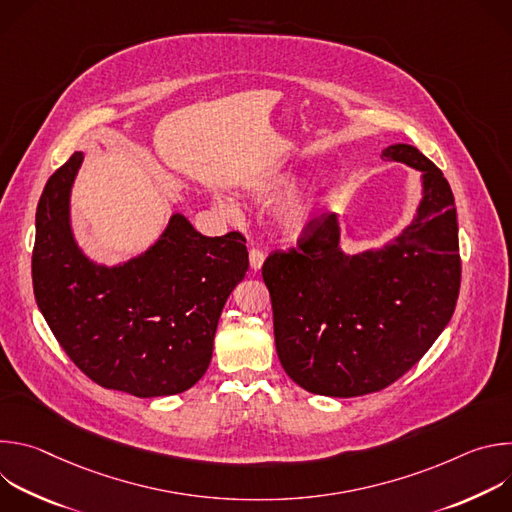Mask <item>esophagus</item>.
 <instances>
[{"mask_svg":"<svg viewBox=\"0 0 512 512\" xmlns=\"http://www.w3.org/2000/svg\"><path fill=\"white\" fill-rule=\"evenodd\" d=\"M263 261H265V253L261 251V249H251L249 251V263H251V269H255V271H259L261 267H263Z\"/></svg>","mask_w":512,"mask_h":512,"instance_id":"obj_1","label":"esophagus"}]
</instances>
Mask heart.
<instances>
[{
	"instance_id": "heart-1",
	"label": "heart",
	"mask_w": 512,
	"mask_h": 512,
	"mask_svg": "<svg viewBox=\"0 0 512 512\" xmlns=\"http://www.w3.org/2000/svg\"><path fill=\"white\" fill-rule=\"evenodd\" d=\"M294 184H296V180L291 176H269L251 186V196L257 202H271V200L279 198L281 194H285L287 190L294 188ZM218 206H221L225 212L233 210V206L225 200L218 202ZM312 214H314V200L306 198V196H298V198H291L289 202H285L279 208L277 223H279L281 231H285L289 235H300L310 225Z\"/></svg>"
}]
</instances>
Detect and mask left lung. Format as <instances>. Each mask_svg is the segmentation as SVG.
<instances>
[{"instance_id":"8db88e82","label":"left lung","mask_w":512,"mask_h":512,"mask_svg":"<svg viewBox=\"0 0 512 512\" xmlns=\"http://www.w3.org/2000/svg\"><path fill=\"white\" fill-rule=\"evenodd\" d=\"M381 158L421 172L409 227L381 249L348 255L338 214L304 229L298 247L273 251L263 281L283 371L302 389L358 397L403 377L448 326L460 294L454 194L442 170L409 143Z\"/></svg>"}]
</instances>
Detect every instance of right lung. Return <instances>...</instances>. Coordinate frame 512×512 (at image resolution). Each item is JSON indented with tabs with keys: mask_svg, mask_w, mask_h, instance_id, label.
<instances>
[{
	"mask_svg": "<svg viewBox=\"0 0 512 512\" xmlns=\"http://www.w3.org/2000/svg\"><path fill=\"white\" fill-rule=\"evenodd\" d=\"M75 152L46 182L36 210L32 283L62 350L97 385L141 399L178 395L206 373L218 318L249 269L241 233L200 235L180 212L141 255L91 261L70 227Z\"/></svg>",
	"mask_w": 512,
	"mask_h": 512,
	"instance_id": "1",
	"label": "right lung"
}]
</instances>
